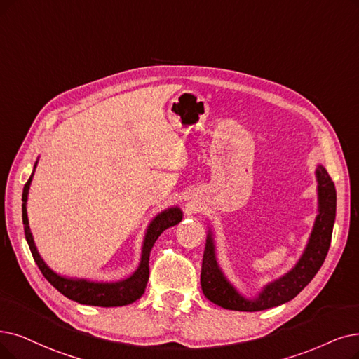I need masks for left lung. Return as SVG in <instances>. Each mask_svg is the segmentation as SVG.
<instances>
[{
  "mask_svg": "<svg viewBox=\"0 0 359 359\" xmlns=\"http://www.w3.org/2000/svg\"><path fill=\"white\" fill-rule=\"evenodd\" d=\"M315 174H317L318 181V215L315 218L306 249L294 268L281 278L266 284L256 297L246 299L241 296L233 287L231 283L225 278L217 262L213 238L209 231L203 253L200 284H202L203 294L210 302L225 309L255 312L289 302L306 287L325 259L330 243H332L333 225L336 219L334 182L321 165L317 168Z\"/></svg>",
  "mask_w": 359,
  "mask_h": 359,
  "instance_id": "left-lung-1",
  "label": "left lung"
}]
</instances>
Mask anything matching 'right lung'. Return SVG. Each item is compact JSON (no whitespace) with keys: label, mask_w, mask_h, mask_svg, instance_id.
Returning a JSON list of instances; mask_svg holds the SVG:
<instances>
[{"label":"right lung","mask_w":359,"mask_h":359,"mask_svg":"<svg viewBox=\"0 0 359 359\" xmlns=\"http://www.w3.org/2000/svg\"><path fill=\"white\" fill-rule=\"evenodd\" d=\"M36 166V163H35ZM32 181L31 178L27 180L23 187L22 194V218H23V226H25V237L29 249L32 252L34 259L41 269L42 276L47 278V281L54 285V287L59 290L63 296H66L70 300H75L78 304L82 305H93V306H123L135 302L140 299L146 290V285L149 281V257L151 248L159 238V236L165 231L166 228L174 226L182 219V212L178 208H170L163 210L162 213L157 215V217L150 222L147 233L144 237V243H142V252H141V262L140 266L134 274L122 281L118 283H95L88 280H75V278H66L59 274H55L53 269L47 266V264L42 261L39 256L34 237L29 228V221H27V213H26V200L27 193H29V185Z\"/></svg>","instance_id":"1"}]
</instances>
